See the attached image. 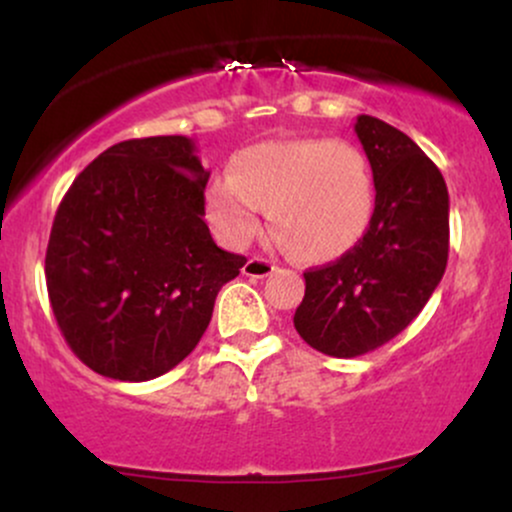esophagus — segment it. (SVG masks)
Returning <instances> with one entry per match:
<instances>
[{
	"label": "esophagus",
	"mask_w": 512,
	"mask_h": 512,
	"mask_svg": "<svg viewBox=\"0 0 512 512\" xmlns=\"http://www.w3.org/2000/svg\"><path fill=\"white\" fill-rule=\"evenodd\" d=\"M274 264L269 260H264V257H250L248 262H245L243 267V274L245 276H255V279H262V276H269L274 272Z\"/></svg>",
	"instance_id": "1"
}]
</instances>
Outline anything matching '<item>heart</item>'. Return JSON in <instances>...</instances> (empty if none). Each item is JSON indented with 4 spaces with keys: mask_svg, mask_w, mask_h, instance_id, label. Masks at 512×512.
I'll return each instance as SVG.
<instances>
[{
    "mask_svg": "<svg viewBox=\"0 0 512 512\" xmlns=\"http://www.w3.org/2000/svg\"><path fill=\"white\" fill-rule=\"evenodd\" d=\"M269 209L286 248L308 262L337 260L366 236L375 180L346 139H289L248 146L207 190V214L228 245L260 236Z\"/></svg>",
    "mask_w": 512,
    "mask_h": 512,
    "instance_id": "obj_1",
    "label": "heart"
}]
</instances>
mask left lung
Wrapping results in <instances>:
<instances>
[{"instance_id": "1", "label": "left lung", "mask_w": 512, "mask_h": 512, "mask_svg": "<svg viewBox=\"0 0 512 512\" xmlns=\"http://www.w3.org/2000/svg\"><path fill=\"white\" fill-rule=\"evenodd\" d=\"M354 129L373 168V219L346 255L303 274L293 315L305 342L334 358L397 337L438 289L450 248V197L436 163L378 117L358 115Z\"/></svg>"}]
</instances>
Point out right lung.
I'll list each match as a JSON object with an SVG mask.
<instances>
[{
  "label": "right lung",
  "instance_id": "1",
  "mask_svg": "<svg viewBox=\"0 0 512 512\" xmlns=\"http://www.w3.org/2000/svg\"><path fill=\"white\" fill-rule=\"evenodd\" d=\"M207 180L192 139L146 137L110 146L64 195L45 255L50 305L69 349L105 378L144 383L178 366L248 262L211 238Z\"/></svg>",
  "mask_w": 512,
  "mask_h": 512
}]
</instances>
